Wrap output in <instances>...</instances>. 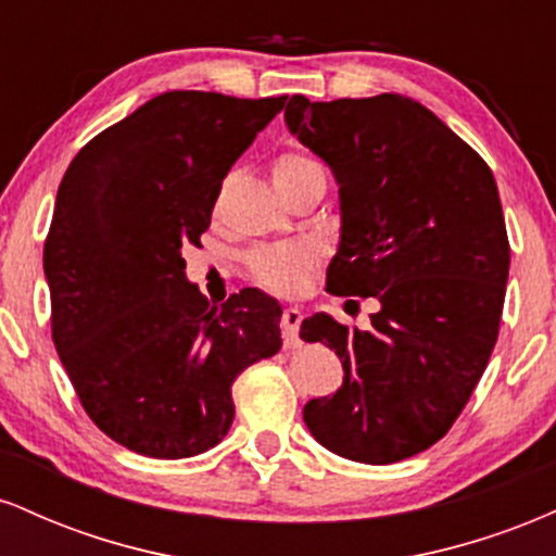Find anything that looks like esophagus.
I'll use <instances>...</instances> for the list:
<instances>
[{
  "label": "esophagus",
  "mask_w": 556,
  "mask_h": 556,
  "mask_svg": "<svg viewBox=\"0 0 556 556\" xmlns=\"http://www.w3.org/2000/svg\"><path fill=\"white\" fill-rule=\"evenodd\" d=\"M300 321H303V311L298 305H290V308L282 311V337H285V348H298V331H300Z\"/></svg>",
  "instance_id": "34e87169"
}]
</instances>
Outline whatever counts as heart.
<instances>
[{
  "label": "heart",
  "mask_w": 556,
  "mask_h": 556,
  "mask_svg": "<svg viewBox=\"0 0 556 556\" xmlns=\"http://www.w3.org/2000/svg\"><path fill=\"white\" fill-rule=\"evenodd\" d=\"M318 167L314 159L303 154H282L274 162V177L295 175L300 169ZM316 266V253L311 245L303 242H287V245H271L258 248L248 258V269H251L253 279L264 285L266 290L282 292V295H292V292L303 290L308 282L311 271Z\"/></svg>",
  "instance_id": "1"
}]
</instances>
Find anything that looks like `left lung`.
<instances>
[{"label": "left lung", "instance_id": "left-lung-1", "mask_svg": "<svg viewBox=\"0 0 556 556\" xmlns=\"http://www.w3.org/2000/svg\"><path fill=\"white\" fill-rule=\"evenodd\" d=\"M285 123L340 188L331 295L376 298L368 329L327 314L300 337L340 355L342 387L305 402L316 442L387 465L450 431L486 368L504 305L509 242L489 164L431 110L400 93L308 101Z\"/></svg>", "mask_w": 556, "mask_h": 556}]
</instances>
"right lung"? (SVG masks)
<instances>
[{
  "label": "right lung",
  "mask_w": 556,
  "mask_h": 556,
  "mask_svg": "<svg viewBox=\"0 0 556 556\" xmlns=\"http://www.w3.org/2000/svg\"><path fill=\"white\" fill-rule=\"evenodd\" d=\"M287 96L159 93L70 162L43 242L52 337L88 418L127 450L180 460L235 418L232 384L282 348L256 287L212 305L185 245L212 225L222 180Z\"/></svg>",
  "instance_id": "right-lung-1"
}]
</instances>
